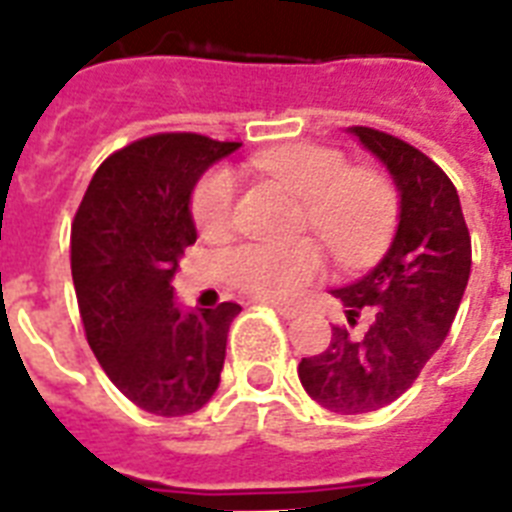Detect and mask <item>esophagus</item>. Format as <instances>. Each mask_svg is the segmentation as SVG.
I'll use <instances>...</instances> for the list:
<instances>
[{
    "label": "esophagus",
    "mask_w": 512,
    "mask_h": 512,
    "mask_svg": "<svg viewBox=\"0 0 512 512\" xmlns=\"http://www.w3.org/2000/svg\"><path fill=\"white\" fill-rule=\"evenodd\" d=\"M261 306H272V309H275V312H280L282 317H298V309L296 306H288V304H277V301H259Z\"/></svg>",
    "instance_id": "esophagus-1"
}]
</instances>
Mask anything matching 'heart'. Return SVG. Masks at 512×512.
Returning a JSON list of instances; mask_svg holds the SVG:
<instances>
[{
	"instance_id": "heart-1",
	"label": "heart",
	"mask_w": 512,
	"mask_h": 512,
	"mask_svg": "<svg viewBox=\"0 0 512 512\" xmlns=\"http://www.w3.org/2000/svg\"><path fill=\"white\" fill-rule=\"evenodd\" d=\"M256 166L282 179L304 200L306 224L338 261L359 264L388 243L399 216L394 185L375 169H349L341 150L322 145H288L256 155ZM235 177L227 169L208 171L192 195V216L203 232L230 227ZM227 280L256 298L298 296L322 272V251L312 240L251 243L224 261Z\"/></svg>"
}]
</instances>
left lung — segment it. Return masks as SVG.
<instances>
[{
    "instance_id": "1",
    "label": "left lung",
    "mask_w": 512,
    "mask_h": 512,
    "mask_svg": "<svg viewBox=\"0 0 512 512\" xmlns=\"http://www.w3.org/2000/svg\"><path fill=\"white\" fill-rule=\"evenodd\" d=\"M394 179L399 224L383 259L333 296L351 327H333L322 354L304 357L306 394L338 415L386 407L439 351L470 277V232L452 179L418 147L370 129H349Z\"/></svg>"
}]
</instances>
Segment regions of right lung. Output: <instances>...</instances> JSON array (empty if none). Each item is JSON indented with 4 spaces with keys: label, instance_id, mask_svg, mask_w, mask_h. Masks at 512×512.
Returning a JSON list of instances; mask_svg holds the SVG:
<instances>
[{
    "label": "right lung",
    "instance_id": "obj_1",
    "mask_svg": "<svg viewBox=\"0 0 512 512\" xmlns=\"http://www.w3.org/2000/svg\"><path fill=\"white\" fill-rule=\"evenodd\" d=\"M240 142L153 134L94 171L71 230V272L94 357L118 391L163 418L198 412L219 388L240 306L182 309L171 280L195 243L192 190Z\"/></svg>",
    "mask_w": 512,
    "mask_h": 512
}]
</instances>
